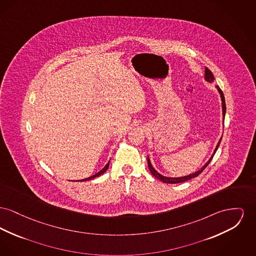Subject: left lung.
Here are the masks:
<instances>
[{"instance_id":"obj_1","label":"left lung","mask_w":256,"mask_h":256,"mask_svg":"<svg viewBox=\"0 0 256 256\" xmlns=\"http://www.w3.org/2000/svg\"><path fill=\"white\" fill-rule=\"evenodd\" d=\"M205 80H206L207 82H209V83H212V82H214V77L212 74V72H210V70H209L208 68H205ZM216 88L218 89V92H220V98H222V115H224V116H226V112L224 94L222 90L220 89V87H218V86H216ZM222 138H220V141L218 142V145H216V149L214 150V154H212L210 160H208L204 166L201 167V169H199L198 171H196L194 173H192V174L186 175V176H184V177H176V178H171V177H166V176H162V174H160V173H158V171L152 167V164H150V158H149V156H148V166H149V169H150V173L152 174V176H154V177H156V179H158V180H160L162 182H166V184H178V182H186V180H190V179H192V178H196V177H197L199 174H201V172H202V171H203V170L208 166V164H210V160H212V156H214V154H216V152L218 148V146H220V144Z\"/></svg>"}]
</instances>
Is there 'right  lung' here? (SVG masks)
<instances>
[{
  "mask_svg": "<svg viewBox=\"0 0 256 256\" xmlns=\"http://www.w3.org/2000/svg\"><path fill=\"white\" fill-rule=\"evenodd\" d=\"M109 164H110V162H108V164H106L100 171H98V173H96L94 175H92V176H90V177H89V178H86V179H83V180H81V182H83V180H92V179H94V178H96V177H98V176H100L102 174H104V172H106V170L108 169V167H109Z\"/></svg>",
  "mask_w": 256,
  "mask_h": 256,
  "instance_id": "1",
  "label": "right lung"
}]
</instances>
